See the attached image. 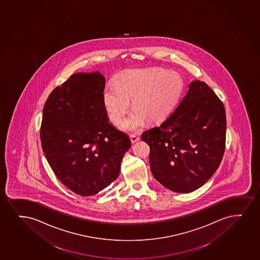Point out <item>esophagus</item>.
Returning <instances> with one entry per match:
<instances>
[{
	"mask_svg": "<svg viewBox=\"0 0 260 260\" xmlns=\"http://www.w3.org/2000/svg\"><path fill=\"white\" fill-rule=\"evenodd\" d=\"M129 138H131V141H132V144H135V143H137L138 141H139L140 138L138 137L137 134H131L129 136Z\"/></svg>",
	"mask_w": 260,
	"mask_h": 260,
	"instance_id": "1",
	"label": "esophagus"
}]
</instances>
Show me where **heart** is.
<instances>
[{
  "label": "heart",
  "instance_id": "heart-1",
  "mask_svg": "<svg viewBox=\"0 0 260 260\" xmlns=\"http://www.w3.org/2000/svg\"><path fill=\"white\" fill-rule=\"evenodd\" d=\"M182 89L180 76L160 68L128 70L121 72L116 84L104 90V104L108 116L115 123L122 121L132 98L134 110L121 123L126 132L136 131L147 122L164 118L177 102Z\"/></svg>",
  "mask_w": 260,
  "mask_h": 260
}]
</instances>
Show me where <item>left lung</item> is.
<instances>
[{
	"label": "left lung",
	"mask_w": 260,
	"mask_h": 260,
	"mask_svg": "<svg viewBox=\"0 0 260 260\" xmlns=\"http://www.w3.org/2000/svg\"><path fill=\"white\" fill-rule=\"evenodd\" d=\"M225 134L223 103L206 83L195 80L167 119L141 138L150 145V170L156 181L175 192L189 193L217 171Z\"/></svg>",
	"instance_id": "obj_1"
}]
</instances>
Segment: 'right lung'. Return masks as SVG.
Instances as JSON below:
<instances>
[{
	"mask_svg": "<svg viewBox=\"0 0 260 260\" xmlns=\"http://www.w3.org/2000/svg\"><path fill=\"white\" fill-rule=\"evenodd\" d=\"M100 72L72 75L44 104L40 137L43 153L59 180L78 195H95L116 180L128 135L109 122Z\"/></svg>",
	"mask_w": 260,
	"mask_h": 260,
	"instance_id": "add662e5",
	"label": "right lung"
}]
</instances>
